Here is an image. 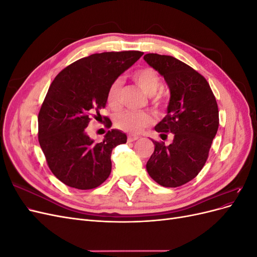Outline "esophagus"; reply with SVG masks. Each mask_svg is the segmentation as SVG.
<instances>
[{"label": "esophagus", "instance_id": "esophagus-1", "mask_svg": "<svg viewBox=\"0 0 257 257\" xmlns=\"http://www.w3.org/2000/svg\"><path fill=\"white\" fill-rule=\"evenodd\" d=\"M138 138H139V137H138L137 135H133V134H132V135H128V136H127V142H128V143H133V142L137 141Z\"/></svg>", "mask_w": 257, "mask_h": 257}]
</instances>
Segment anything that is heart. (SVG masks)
Instances as JSON below:
<instances>
[{"mask_svg": "<svg viewBox=\"0 0 257 257\" xmlns=\"http://www.w3.org/2000/svg\"><path fill=\"white\" fill-rule=\"evenodd\" d=\"M132 78L148 95H153L161 87L159 74L149 66L136 69L132 74ZM121 85L122 80L116 78L111 82L107 91V104L113 110H119L121 108ZM163 104H164V97L161 94L154 97L153 105L162 106ZM152 121V116L145 111H124L116 115L114 120L115 125L119 128L132 132V133H137V132L142 131L146 126L150 125Z\"/></svg>", "mask_w": 257, "mask_h": 257, "instance_id": "obj_1", "label": "heart"}]
</instances>
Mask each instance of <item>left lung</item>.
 <instances>
[{
    "mask_svg": "<svg viewBox=\"0 0 257 257\" xmlns=\"http://www.w3.org/2000/svg\"><path fill=\"white\" fill-rule=\"evenodd\" d=\"M144 59L164 77L170 90L167 114L155 131L162 138L174 134L169 146L152 141L154 152L147 170L160 185L177 188L193 180L208 159L219 127L216 99L205 77L182 61L158 53Z\"/></svg>",
    "mask_w": 257,
    "mask_h": 257,
    "instance_id": "8db88e82",
    "label": "left lung"
}]
</instances>
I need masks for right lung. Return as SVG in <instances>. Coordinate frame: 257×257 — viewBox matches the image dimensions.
I'll list each match as a JSON object with an SVG mask.
<instances>
[{"label":"right lung","mask_w":257,"mask_h":257,"mask_svg":"<svg viewBox=\"0 0 257 257\" xmlns=\"http://www.w3.org/2000/svg\"><path fill=\"white\" fill-rule=\"evenodd\" d=\"M144 54L142 51L94 53L75 61L56 76L38 112V142L51 173L78 190L95 189L109 177L111 151L126 135L108 131L95 144L85 133L100 116L111 82ZM106 127L111 121L104 116Z\"/></svg>","instance_id":"right-lung-1"}]
</instances>
